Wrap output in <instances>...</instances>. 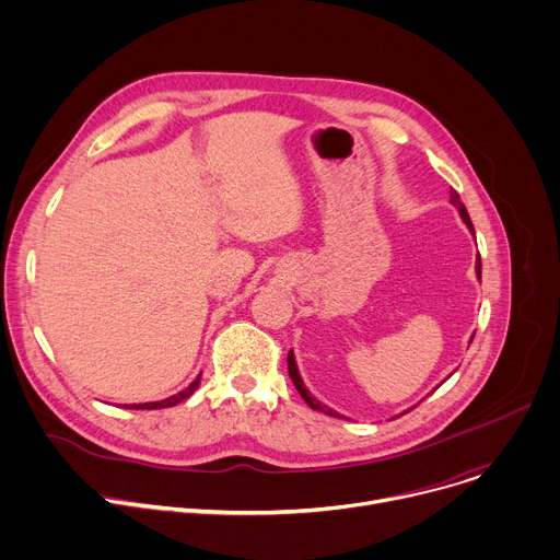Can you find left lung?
I'll return each mask as SVG.
<instances>
[{
	"label": "left lung",
	"mask_w": 560,
	"mask_h": 560,
	"mask_svg": "<svg viewBox=\"0 0 560 560\" xmlns=\"http://www.w3.org/2000/svg\"><path fill=\"white\" fill-rule=\"evenodd\" d=\"M450 202H452V205L456 207V211L460 213V220H463V222L467 224V229H469V231L474 233V224H471V220H469V213H467V209H465V205H463L460 196H458V194H456L454 189L450 191ZM474 237H476V235H474ZM476 276L480 278V256L476 258ZM471 340H474V336H471ZM471 340H469V342H471ZM287 362H289V376H291V381H293L295 389L300 392V396L304 398V402H306L308 407H312V409H316V411H323V413H327V416H334V418H345L342 413H338L336 409L327 407L325 402H320V400H318V398H316V396H314L312 392H308V389H306L304 381L300 378V371H298V364H295V355H293V351H289V358H287ZM450 376H452V374H450ZM450 376H447V378H450ZM447 378H445V381H447ZM445 381H443V383H445ZM443 383H441V385H443ZM441 385H439V387H441ZM439 387H436V389H439ZM413 407H416V405H413ZM413 407H409L407 411H411ZM407 411H402V413H398V416H405Z\"/></svg>",
	"instance_id": "left-lung-1"
}]
</instances>
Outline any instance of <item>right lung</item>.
Instances as JSON below:
<instances>
[{"instance_id":"add662e5","label":"right lung","mask_w":560,"mask_h":560,"mask_svg":"<svg viewBox=\"0 0 560 560\" xmlns=\"http://www.w3.org/2000/svg\"><path fill=\"white\" fill-rule=\"evenodd\" d=\"M200 381H202V374H198V378L186 387V389H182V392H177L175 396H168V398H164V400H155V402H140V405H124L127 409H164V407H175L177 402H182V400H186L189 396H194L196 394V389L200 387Z\"/></svg>"}]
</instances>
